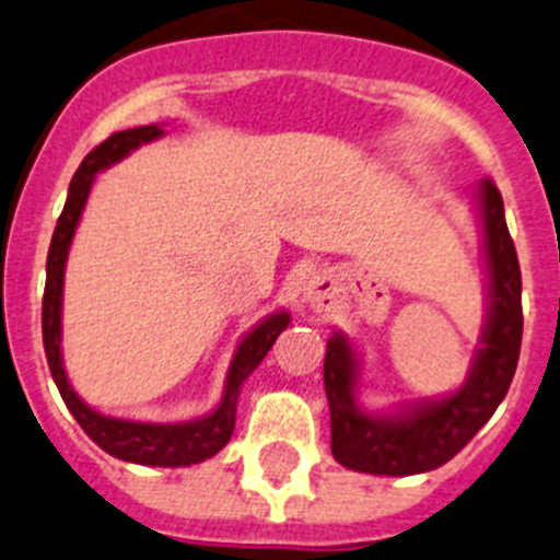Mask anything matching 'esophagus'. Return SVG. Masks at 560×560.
<instances>
[{
    "label": "esophagus",
    "instance_id": "1",
    "mask_svg": "<svg viewBox=\"0 0 560 560\" xmlns=\"http://www.w3.org/2000/svg\"><path fill=\"white\" fill-rule=\"evenodd\" d=\"M307 299L315 304V307H326V304L331 302V282H328L326 278L310 280Z\"/></svg>",
    "mask_w": 560,
    "mask_h": 560
}]
</instances>
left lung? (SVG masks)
<instances>
[{"instance_id":"8db88e82","label":"left lung","mask_w":560,"mask_h":560,"mask_svg":"<svg viewBox=\"0 0 560 560\" xmlns=\"http://www.w3.org/2000/svg\"><path fill=\"white\" fill-rule=\"evenodd\" d=\"M475 205L486 240L488 315L480 348L458 390L407 401L394 412H366L355 399L359 355L353 345L342 331L328 337L323 385L331 412V453L348 469L388 477L436 469L491 420L510 390L523 337L521 264L493 180L475 188Z\"/></svg>"}]
</instances>
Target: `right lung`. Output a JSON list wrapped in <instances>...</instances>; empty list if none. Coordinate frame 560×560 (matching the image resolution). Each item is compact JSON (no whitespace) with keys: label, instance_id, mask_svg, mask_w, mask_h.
I'll list each match as a JSON object with an SVG mask.
<instances>
[{"label":"right lung","instance_id":"1","mask_svg":"<svg viewBox=\"0 0 560 560\" xmlns=\"http://www.w3.org/2000/svg\"><path fill=\"white\" fill-rule=\"evenodd\" d=\"M164 137V129L159 126H137V129L115 131L109 135L102 145L83 159V164L74 172L72 183H69L67 205L61 210L59 221H56L54 240H50L48 264H45V296H43V342H45V359H48L50 374L59 388L61 399L80 429L102 447V451L115 455L120 460L142 466H191L199 460L212 458L221 447L229 445L234 431V418H237V399L242 383L250 377V372L264 361L275 339L285 326L291 323V315L272 313L264 318L256 328L242 337L237 353H234L232 364H229L226 385H223L221 405L212 409L210 415H201L196 420L186 423H142V420H120L109 418V415L96 412L94 407L85 405L74 388L69 385L65 372V359H61V296H65V269L69 245H72L74 229H78L80 215L89 201L91 186L96 180V172L107 170L115 161L126 159L131 151H137L145 142Z\"/></svg>","mask_w":560,"mask_h":560}]
</instances>
